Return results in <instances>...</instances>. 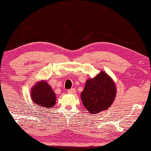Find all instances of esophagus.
Returning a JSON list of instances; mask_svg holds the SVG:
<instances>
[{
    "label": "esophagus",
    "mask_w": 151,
    "mask_h": 151,
    "mask_svg": "<svg viewBox=\"0 0 151 151\" xmlns=\"http://www.w3.org/2000/svg\"><path fill=\"white\" fill-rule=\"evenodd\" d=\"M67 91H68L69 93H72V94H74V93H76V90H75V89H74V88L69 89Z\"/></svg>",
    "instance_id": "1"
}]
</instances>
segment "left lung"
<instances>
[{"mask_svg": "<svg viewBox=\"0 0 151 151\" xmlns=\"http://www.w3.org/2000/svg\"><path fill=\"white\" fill-rule=\"evenodd\" d=\"M116 93V88L111 78L101 72L86 81L81 99L87 111L97 114L110 107L115 99Z\"/></svg>", "mask_w": 151, "mask_h": 151, "instance_id": "obj_1", "label": "left lung"}]
</instances>
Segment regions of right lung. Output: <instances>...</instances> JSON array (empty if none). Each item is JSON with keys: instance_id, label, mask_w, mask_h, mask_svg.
Wrapping results in <instances>:
<instances>
[{"instance_id": "obj_1", "label": "right lung", "mask_w": 151, "mask_h": 151, "mask_svg": "<svg viewBox=\"0 0 151 151\" xmlns=\"http://www.w3.org/2000/svg\"><path fill=\"white\" fill-rule=\"evenodd\" d=\"M32 101L40 106L49 109L55 104L56 96L46 81H40L33 86L31 91Z\"/></svg>"}]
</instances>
